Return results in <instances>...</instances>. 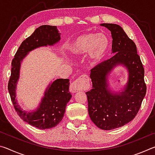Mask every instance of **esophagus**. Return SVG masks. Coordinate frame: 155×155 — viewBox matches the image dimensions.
<instances>
[{"label":"esophagus","mask_w":155,"mask_h":155,"mask_svg":"<svg viewBox=\"0 0 155 155\" xmlns=\"http://www.w3.org/2000/svg\"><path fill=\"white\" fill-rule=\"evenodd\" d=\"M90 86V78L88 75L84 74L73 82L70 87V90L72 93H76L83 90H86Z\"/></svg>","instance_id":"34e87169"}]
</instances>
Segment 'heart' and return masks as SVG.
I'll use <instances>...</instances> for the list:
<instances>
[{"instance_id":"b5f03b06","label":"heart","mask_w":155,"mask_h":155,"mask_svg":"<svg viewBox=\"0 0 155 155\" xmlns=\"http://www.w3.org/2000/svg\"><path fill=\"white\" fill-rule=\"evenodd\" d=\"M110 45V40L104 33H85L78 36L67 44L66 48L72 55L78 56L87 52V59L96 64L105 56Z\"/></svg>"}]
</instances>
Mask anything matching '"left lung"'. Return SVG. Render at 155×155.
Instances as JSON below:
<instances>
[{"mask_svg":"<svg viewBox=\"0 0 155 155\" xmlns=\"http://www.w3.org/2000/svg\"><path fill=\"white\" fill-rule=\"evenodd\" d=\"M100 25L111 31L114 55L91 70L92 89L85 94L91 121L101 129L109 130L134 119L146 95V85L144 69L134 41L118 25ZM117 65L126 68L128 80L121 91L114 92L110 87L108 77Z\"/></svg>","mask_w":155,"mask_h":155,"instance_id":"1","label":"left lung"}]
</instances>
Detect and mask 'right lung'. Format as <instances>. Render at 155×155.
Instances as JSON below:
<instances>
[{"mask_svg":"<svg viewBox=\"0 0 155 155\" xmlns=\"http://www.w3.org/2000/svg\"><path fill=\"white\" fill-rule=\"evenodd\" d=\"M61 40V33L56 26L42 25L21 44L12 62L11 77L8 90L12 103L18 115L30 125L40 129L55 127L64 116L65 107L71 98L69 79L58 78L49 83L38 107L31 111L22 110L16 99V87L20 78L22 60L33 50L42 46H53Z\"/></svg>","mask_w":155,"mask_h":155,"instance_id":"obj_1","label":"right lung"}]
</instances>
